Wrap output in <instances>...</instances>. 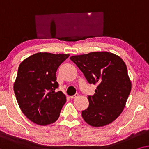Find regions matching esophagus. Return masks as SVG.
Instances as JSON below:
<instances>
[{
  "label": "esophagus",
  "instance_id": "esophagus-1",
  "mask_svg": "<svg viewBox=\"0 0 149 149\" xmlns=\"http://www.w3.org/2000/svg\"><path fill=\"white\" fill-rule=\"evenodd\" d=\"M78 96H79V94H78V93H76V94H75L74 95H73V96H71L70 98L71 99V100H73V99H75V98L78 97Z\"/></svg>",
  "mask_w": 149,
  "mask_h": 149
}]
</instances>
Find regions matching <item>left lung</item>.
Wrapping results in <instances>:
<instances>
[{"instance_id":"1","label":"left lung","mask_w":149,"mask_h":149,"mask_svg":"<svg viewBox=\"0 0 149 149\" xmlns=\"http://www.w3.org/2000/svg\"><path fill=\"white\" fill-rule=\"evenodd\" d=\"M70 59L88 83L97 85L95 94L88 97L89 106L82 112V118L97 127L111 123L121 114L132 89L125 63L108 52H93Z\"/></svg>"}]
</instances>
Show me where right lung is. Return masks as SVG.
<instances>
[{
	"label": "right lung",
	"mask_w": 149,
	"mask_h": 149,
	"mask_svg": "<svg viewBox=\"0 0 149 149\" xmlns=\"http://www.w3.org/2000/svg\"><path fill=\"white\" fill-rule=\"evenodd\" d=\"M69 54L38 52L24 60L18 67L13 90L22 112L39 125L56 121L66 97L58 87L56 73Z\"/></svg>",
	"instance_id": "1"
}]
</instances>
